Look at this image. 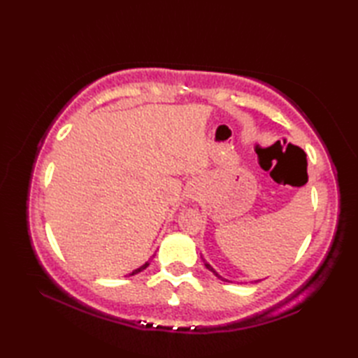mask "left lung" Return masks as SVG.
Listing matches in <instances>:
<instances>
[{"instance_id":"left-lung-1","label":"left lung","mask_w":358,"mask_h":358,"mask_svg":"<svg viewBox=\"0 0 358 358\" xmlns=\"http://www.w3.org/2000/svg\"><path fill=\"white\" fill-rule=\"evenodd\" d=\"M203 262H204V266H206V268H208V269H209V271H210L212 273H214V275H215V277H218V278H222V280H224L223 277H220V275H218V273H217V271H215L214 268H212V266H210V264H209V263H208L206 260H204V258H203ZM224 281H227V280H224Z\"/></svg>"}]
</instances>
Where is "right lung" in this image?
I'll list each match as a JSON object with an SVG mask.
<instances>
[{
  "instance_id": "1",
  "label": "right lung",
  "mask_w": 358,
  "mask_h": 358,
  "mask_svg": "<svg viewBox=\"0 0 358 358\" xmlns=\"http://www.w3.org/2000/svg\"><path fill=\"white\" fill-rule=\"evenodd\" d=\"M148 266H149V262H146V263H144L143 266H140V268H138V269H135L132 273H129V275H135V273H138V272H141L143 269H146Z\"/></svg>"
}]
</instances>
